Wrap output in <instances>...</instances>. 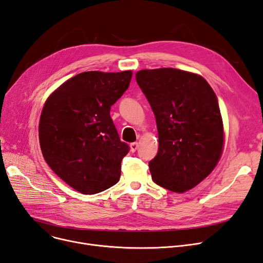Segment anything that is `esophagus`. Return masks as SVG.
Here are the masks:
<instances>
[{"label":"esophagus","instance_id":"34e87169","mask_svg":"<svg viewBox=\"0 0 263 263\" xmlns=\"http://www.w3.org/2000/svg\"><path fill=\"white\" fill-rule=\"evenodd\" d=\"M138 148H139L138 142H133V143H130V151H132L133 153L137 151Z\"/></svg>","mask_w":263,"mask_h":263}]
</instances>
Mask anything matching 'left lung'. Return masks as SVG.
<instances>
[{"label": "left lung", "mask_w": 263, "mask_h": 263, "mask_svg": "<svg viewBox=\"0 0 263 263\" xmlns=\"http://www.w3.org/2000/svg\"><path fill=\"white\" fill-rule=\"evenodd\" d=\"M136 81L148 99L159 132L149 167L153 181L182 193L216 167L223 146L218 98L202 77L174 68L141 70Z\"/></svg>", "instance_id": "8db88e82"}]
</instances>
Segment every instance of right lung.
<instances>
[{"mask_svg":"<svg viewBox=\"0 0 263 263\" xmlns=\"http://www.w3.org/2000/svg\"><path fill=\"white\" fill-rule=\"evenodd\" d=\"M132 77V71L83 72L44 104L39 126L42 153L51 171L83 194L102 192L120 180L129 145L121 141L110 110Z\"/></svg>","mask_w":263,"mask_h":263,"instance_id":"obj_1","label":"right lung"}]
</instances>
